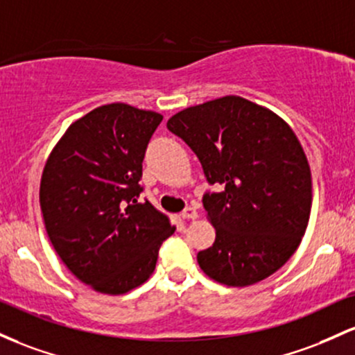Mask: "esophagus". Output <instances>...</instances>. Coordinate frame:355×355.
Returning a JSON list of instances; mask_svg holds the SVG:
<instances>
[{"label":"esophagus","mask_w":355,"mask_h":355,"mask_svg":"<svg viewBox=\"0 0 355 355\" xmlns=\"http://www.w3.org/2000/svg\"><path fill=\"white\" fill-rule=\"evenodd\" d=\"M181 216H182V220H194V218L198 216V213H196V209L191 208V206H188V208L182 211Z\"/></svg>","instance_id":"obj_1"}]
</instances>
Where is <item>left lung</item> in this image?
<instances>
[{
	"label": "left lung",
	"mask_w": 355,
	"mask_h": 355,
	"mask_svg": "<svg viewBox=\"0 0 355 355\" xmlns=\"http://www.w3.org/2000/svg\"><path fill=\"white\" fill-rule=\"evenodd\" d=\"M199 159L209 186L202 206L216 230L198 253L201 270L246 286L282 268L309 225L312 178L293 130L268 109L228 95L167 121Z\"/></svg>",
	"instance_id": "obj_1"
}]
</instances>
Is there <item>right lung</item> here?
<instances>
[{
  "instance_id": "add662e5",
  "label": "right lung",
  "mask_w": 355,
  "mask_h": 355,
  "mask_svg": "<svg viewBox=\"0 0 355 355\" xmlns=\"http://www.w3.org/2000/svg\"><path fill=\"white\" fill-rule=\"evenodd\" d=\"M162 115L127 103L97 107L51 150L40 205L55 252L78 280L119 295L144 284L174 233L144 191L142 161Z\"/></svg>"
}]
</instances>
